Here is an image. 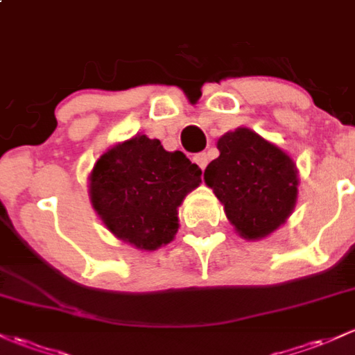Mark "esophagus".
Returning <instances> with one entry per match:
<instances>
[{
    "instance_id": "esophagus-1",
    "label": "esophagus",
    "mask_w": 355,
    "mask_h": 355,
    "mask_svg": "<svg viewBox=\"0 0 355 355\" xmlns=\"http://www.w3.org/2000/svg\"><path fill=\"white\" fill-rule=\"evenodd\" d=\"M193 161L196 162L198 166H200V169H205V167H207V164H208V155L205 154V152H201V154L194 155Z\"/></svg>"
}]
</instances>
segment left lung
<instances>
[{
    "instance_id": "obj_1",
    "label": "left lung",
    "mask_w": 355,
    "mask_h": 355,
    "mask_svg": "<svg viewBox=\"0 0 355 355\" xmlns=\"http://www.w3.org/2000/svg\"><path fill=\"white\" fill-rule=\"evenodd\" d=\"M216 148L220 155L205 169V182L240 237H269L296 207V162L276 144L245 127L220 137Z\"/></svg>"
}]
</instances>
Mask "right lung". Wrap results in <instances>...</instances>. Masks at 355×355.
Returning <instances> with one entry per match:
<instances>
[{
    "instance_id": "1",
    "label": "right lung",
    "mask_w": 355,
    "mask_h": 355,
    "mask_svg": "<svg viewBox=\"0 0 355 355\" xmlns=\"http://www.w3.org/2000/svg\"><path fill=\"white\" fill-rule=\"evenodd\" d=\"M201 182V169L157 139L132 137L105 152L89 173V201L118 240L139 250L173 242L178 208Z\"/></svg>"
}]
</instances>
